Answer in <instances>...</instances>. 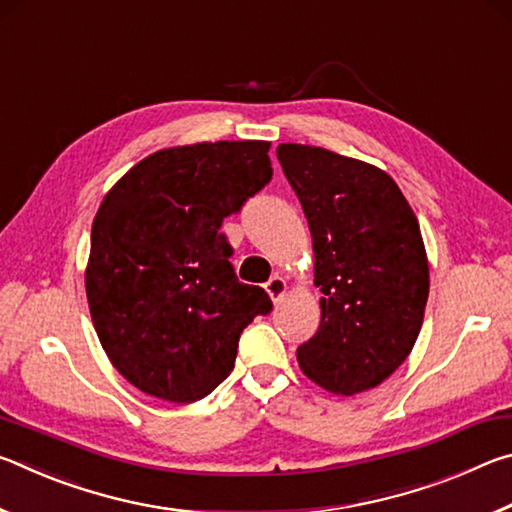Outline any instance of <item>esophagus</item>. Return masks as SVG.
Listing matches in <instances>:
<instances>
[{"mask_svg":"<svg viewBox=\"0 0 512 512\" xmlns=\"http://www.w3.org/2000/svg\"><path fill=\"white\" fill-rule=\"evenodd\" d=\"M266 293L271 296L273 302H280L284 298V293H287V282H284V277L273 275L271 280L266 282Z\"/></svg>","mask_w":512,"mask_h":512,"instance_id":"obj_1","label":"esophagus"}]
</instances>
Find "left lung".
<instances>
[{
  "mask_svg": "<svg viewBox=\"0 0 512 512\" xmlns=\"http://www.w3.org/2000/svg\"><path fill=\"white\" fill-rule=\"evenodd\" d=\"M277 160L314 241L318 332L298 348L305 375L336 395L379 386L409 357L429 298L420 225L386 171L307 144Z\"/></svg>",
  "mask_w": 512,
  "mask_h": 512,
  "instance_id": "1",
  "label": "left lung"
}]
</instances>
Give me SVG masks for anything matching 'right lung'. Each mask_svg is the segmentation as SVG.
<instances>
[{
    "instance_id": "right-lung-1",
    "label": "right lung",
    "mask_w": 512,
    "mask_h": 512,
    "mask_svg": "<svg viewBox=\"0 0 512 512\" xmlns=\"http://www.w3.org/2000/svg\"><path fill=\"white\" fill-rule=\"evenodd\" d=\"M271 142L155 151L121 176L92 223L85 293L112 366L167 402L210 395L235 368L239 336L271 311L237 280L221 232L273 176Z\"/></svg>"
}]
</instances>
